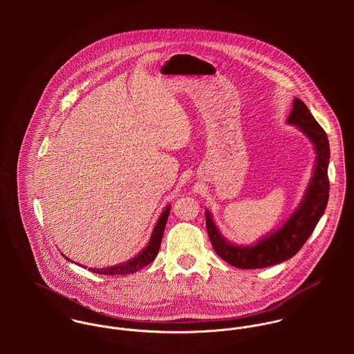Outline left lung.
<instances>
[{
    "label": "left lung",
    "instance_id": "obj_1",
    "mask_svg": "<svg viewBox=\"0 0 354 354\" xmlns=\"http://www.w3.org/2000/svg\"><path fill=\"white\" fill-rule=\"evenodd\" d=\"M289 124L297 125L315 145L317 162L312 181L304 196L301 205L286 221V223L252 247H236L229 244L215 227L212 218L205 211V226L214 251L226 263L239 268H264L282 263L303 248L324 214L328 202V159L330 146L327 133L313 118L306 104L300 100L293 102V110L288 118Z\"/></svg>",
    "mask_w": 354,
    "mask_h": 354
}]
</instances>
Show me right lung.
<instances>
[{"mask_svg":"<svg viewBox=\"0 0 354 354\" xmlns=\"http://www.w3.org/2000/svg\"><path fill=\"white\" fill-rule=\"evenodd\" d=\"M169 214H170V205H167L165 208L160 218L158 219V223L153 227L149 245L136 257H133L132 260H129L127 263L118 264V266H113V267H107V268H88V270L93 272L101 274V275H128V274H133V272L142 270L143 267H146L147 264H150L159 252V247H160V241H162V236L165 232V226H166Z\"/></svg>","mask_w":354,"mask_h":354,"instance_id":"right-lung-1","label":"right lung"}]
</instances>
